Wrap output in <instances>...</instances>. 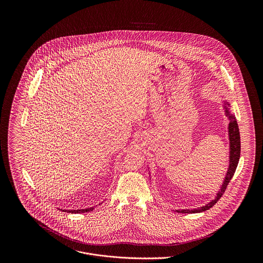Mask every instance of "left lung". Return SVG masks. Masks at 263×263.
<instances>
[{"label":"left lung","mask_w":263,"mask_h":263,"mask_svg":"<svg viewBox=\"0 0 263 263\" xmlns=\"http://www.w3.org/2000/svg\"><path fill=\"white\" fill-rule=\"evenodd\" d=\"M226 105L229 106L230 104L226 102ZM226 113L227 116L229 117L230 123H229V138H230V164H229V169L227 171V175H226L224 183L222 185V187L220 189V191L217 193V196L215 199H213L210 203L202 205L200 208H197L195 210H182V211H176L177 213H183V214H192V213H201V212H205L209 209H211L212 206H214L217 201L222 197V195L224 194L226 189L228 187L229 182L231 181L232 177L234 176V173L236 171V168L238 166L239 163V159H240V152H241V142H240V133H239V127H238V123L236 120V117L234 116V114H231L227 110L226 108Z\"/></svg>","instance_id":"left-lung-1"}]
</instances>
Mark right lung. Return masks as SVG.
<instances>
[{"mask_svg":"<svg viewBox=\"0 0 263 263\" xmlns=\"http://www.w3.org/2000/svg\"><path fill=\"white\" fill-rule=\"evenodd\" d=\"M94 208H90V209H85V210H64L63 212H67V213H72V214H80V213H87L90 211H93Z\"/></svg>","mask_w":263,"mask_h":263,"instance_id":"1","label":"right lung"}]
</instances>
